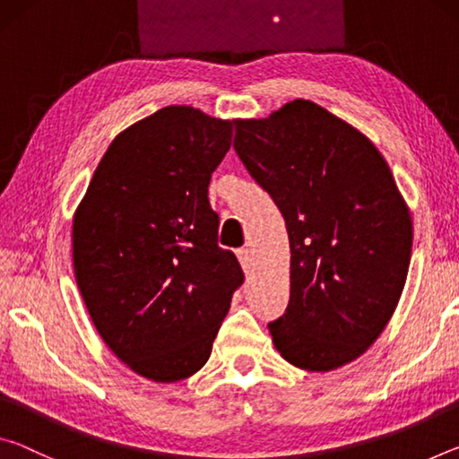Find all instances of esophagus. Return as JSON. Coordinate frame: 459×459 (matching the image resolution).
I'll return each mask as SVG.
<instances>
[{
  "label": "esophagus",
  "mask_w": 459,
  "mask_h": 459,
  "mask_svg": "<svg viewBox=\"0 0 459 459\" xmlns=\"http://www.w3.org/2000/svg\"><path fill=\"white\" fill-rule=\"evenodd\" d=\"M237 257L240 261V267H243L245 271L251 269V251H248V248H238Z\"/></svg>",
  "instance_id": "esophagus-1"
}]
</instances>
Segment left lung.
I'll list each match as a JSON object with an SVG mask.
<instances>
[{"label": "left lung", "instance_id": "1", "mask_svg": "<svg viewBox=\"0 0 459 459\" xmlns=\"http://www.w3.org/2000/svg\"><path fill=\"white\" fill-rule=\"evenodd\" d=\"M235 129L232 147L290 235V304L267 324L273 344L298 368L344 367L380 336L405 287L413 224L391 168L312 100Z\"/></svg>", "mask_w": 459, "mask_h": 459}]
</instances>
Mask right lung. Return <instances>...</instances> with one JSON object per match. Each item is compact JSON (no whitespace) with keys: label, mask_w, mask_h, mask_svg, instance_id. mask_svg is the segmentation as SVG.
Wrapping results in <instances>:
<instances>
[{"label":"right lung","mask_w":459,"mask_h":459,"mask_svg":"<svg viewBox=\"0 0 459 459\" xmlns=\"http://www.w3.org/2000/svg\"><path fill=\"white\" fill-rule=\"evenodd\" d=\"M232 123L169 105L108 145L73 221L74 277L131 370L176 383L204 367L245 281L208 202Z\"/></svg>","instance_id":"add662e5"}]
</instances>
